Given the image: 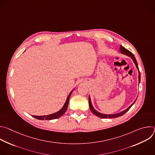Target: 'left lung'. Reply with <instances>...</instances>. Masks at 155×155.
<instances>
[{"label":"left lung","instance_id":"obj_1","mask_svg":"<svg viewBox=\"0 0 155 155\" xmlns=\"http://www.w3.org/2000/svg\"><path fill=\"white\" fill-rule=\"evenodd\" d=\"M120 51H121V53H123V54H126V55H127V56H130V57L132 59V60H133L134 62L135 63V64H136V65L137 69L139 70V82L140 83V71H139V69L137 62V61H136V59L134 55L133 54H132L130 51H129L128 50H127L126 48H125L124 47H123L121 46V45L120 46ZM136 100H137V99H136V101L134 102V103L132 104L131 105H130V107H128L126 110H124V111H123V112H120V113H119V114H113V115H105V114H101V113L97 112L96 110L93 108V105H92L91 101V98H90V96H89V105H90V110H91V112H92L93 114H94L95 115H96L97 117H99V118H117V117H121V116L123 115L125 113H126V112L128 111V110L130 109V108L132 107V105L135 103V102L136 101Z\"/></svg>","mask_w":155,"mask_h":155}]
</instances>
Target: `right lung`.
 <instances>
[{
  "instance_id": "1",
  "label": "right lung",
  "mask_w": 155,
  "mask_h": 155,
  "mask_svg": "<svg viewBox=\"0 0 155 155\" xmlns=\"http://www.w3.org/2000/svg\"><path fill=\"white\" fill-rule=\"evenodd\" d=\"M72 91L69 94L67 100H66V102L65 103V104L64 105V106L62 107V108L59 110V112L51 114V115H44V116H35V115H32V117H33L34 118L38 119V120H54V119H56L59 118L60 117H61L65 112L66 110L68 109V104H69V99L71 97V95L72 94Z\"/></svg>"
}]
</instances>
